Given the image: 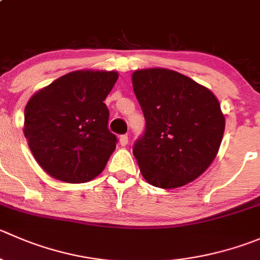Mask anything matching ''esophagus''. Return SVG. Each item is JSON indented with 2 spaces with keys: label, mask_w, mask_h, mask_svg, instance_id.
<instances>
[{
  "label": "esophagus",
  "mask_w": 260,
  "mask_h": 260,
  "mask_svg": "<svg viewBox=\"0 0 260 260\" xmlns=\"http://www.w3.org/2000/svg\"><path fill=\"white\" fill-rule=\"evenodd\" d=\"M119 143L122 146H125L128 143V136L127 135H122L119 137Z\"/></svg>",
  "instance_id": "1"
}]
</instances>
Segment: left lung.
<instances>
[{
  "label": "left lung",
  "instance_id": "8db88e82",
  "mask_svg": "<svg viewBox=\"0 0 260 260\" xmlns=\"http://www.w3.org/2000/svg\"><path fill=\"white\" fill-rule=\"evenodd\" d=\"M146 127L133 145L143 178L158 188L197 179L215 160L225 117L215 95L189 77L165 69L132 75Z\"/></svg>",
  "mask_w": 260,
  "mask_h": 260
}]
</instances>
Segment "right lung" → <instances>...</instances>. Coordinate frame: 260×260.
I'll list each match as a JSON object with an SVG mask.
<instances>
[{
	"instance_id": "obj_1",
	"label": "right lung",
	"mask_w": 260,
	"mask_h": 260,
	"mask_svg": "<svg viewBox=\"0 0 260 260\" xmlns=\"http://www.w3.org/2000/svg\"><path fill=\"white\" fill-rule=\"evenodd\" d=\"M114 71H75L32 95L24 135L38 164L53 178L86 183L104 170L118 138L108 128L104 100Z\"/></svg>"
}]
</instances>
